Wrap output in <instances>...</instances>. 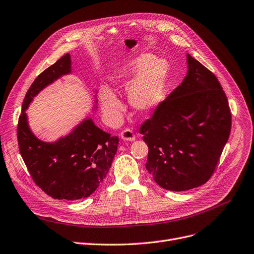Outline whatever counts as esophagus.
Segmentation results:
<instances>
[{"label":"esophagus","instance_id":"34e87169","mask_svg":"<svg viewBox=\"0 0 254 254\" xmlns=\"http://www.w3.org/2000/svg\"><path fill=\"white\" fill-rule=\"evenodd\" d=\"M120 138L125 140V141H134L135 140V135L133 133V130L129 128H126L120 133Z\"/></svg>","mask_w":254,"mask_h":254}]
</instances>
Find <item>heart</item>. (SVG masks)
<instances>
[{
  "label": "heart",
  "instance_id": "1",
  "mask_svg": "<svg viewBox=\"0 0 254 254\" xmlns=\"http://www.w3.org/2000/svg\"><path fill=\"white\" fill-rule=\"evenodd\" d=\"M169 72V64L162 58L149 54H140L131 58L116 75L115 82L129 86L127 97L129 105L137 112H147L156 107L164 94L165 83ZM100 98L103 111L112 121H117L123 112V105L116 95L104 87Z\"/></svg>",
  "mask_w": 254,
  "mask_h": 254
}]
</instances>
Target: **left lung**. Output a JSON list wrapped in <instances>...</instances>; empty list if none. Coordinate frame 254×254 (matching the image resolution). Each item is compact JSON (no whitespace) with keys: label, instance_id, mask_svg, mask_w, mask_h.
I'll list each match as a JSON object with an SVG mask.
<instances>
[{"label":"left lung","instance_id":"8db88e82","mask_svg":"<svg viewBox=\"0 0 254 254\" xmlns=\"http://www.w3.org/2000/svg\"><path fill=\"white\" fill-rule=\"evenodd\" d=\"M188 73L139 133L148 146L146 169L160 187L186 191L216 170L231 128L225 92L216 75L188 54Z\"/></svg>","mask_w":254,"mask_h":254}]
</instances>
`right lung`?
I'll return each mask as SVG.
<instances>
[{
    "mask_svg": "<svg viewBox=\"0 0 254 254\" xmlns=\"http://www.w3.org/2000/svg\"><path fill=\"white\" fill-rule=\"evenodd\" d=\"M66 54L32 83L18 118V148L32 180L54 199L78 200L90 196L111 167L119 139L86 119L71 133L54 143L37 139L28 126L26 109L43 88L70 72Z\"/></svg>",
    "mask_w": 254,
    "mask_h": 254,
    "instance_id": "right-lung-1",
    "label": "right lung"
}]
</instances>
